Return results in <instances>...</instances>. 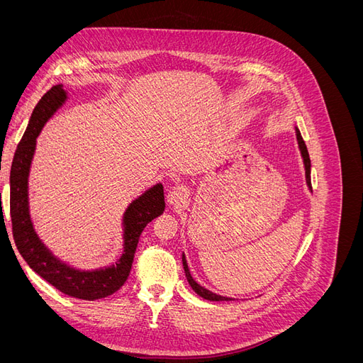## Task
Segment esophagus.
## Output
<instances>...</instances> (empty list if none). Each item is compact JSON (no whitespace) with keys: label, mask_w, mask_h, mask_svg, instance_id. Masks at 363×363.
<instances>
[{"label":"esophagus","mask_w":363,"mask_h":363,"mask_svg":"<svg viewBox=\"0 0 363 363\" xmlns=\"http://www.w3.org/2000/svg\"><path fill=\"white\" fill-rule=\"evenodd\" d=\"M189 192L184 186H174V188L168 192V203L172 206H184L188 203Z\"/></svg>","instance_id":"34e87169"}]
</instances>
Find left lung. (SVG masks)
Returning a JSON list of instances; mask_svg holds the SVG:
<instances>
[{"mask_svg":"<svg viewBox=\"0 0 363 363\" xmlns=\"http://www.w3.org/2000/svg\"><path fill=\"white\" fill-rule=\"evenodd\" d=\"M295 130H296V140H298V147H300L301 156H303V160H304L306 182H307V184H309V188H312V183H311V157H309V151H307V147H306L304 140H303V138H301L300 130H298V128H295ZM182 260H183V268H184L186 279H188V281H189V284L192 286V289H194L196 294H199L200 296H203V298H206V300H211V301H230V300H232V298H227V296L216 295V294H213V292H211V291H207L206 288L200 286V284L196 283V281L192 279V276H191L189 268H188V263H186L184 255L182 256Z\"/></svg>","mask_w":363,"mask_h":363,"instance_id":"8db88e82","label":"left lung"}]
</instances>
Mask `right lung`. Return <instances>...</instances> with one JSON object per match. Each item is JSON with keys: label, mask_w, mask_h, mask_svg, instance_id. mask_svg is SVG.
Returning <instances> with one entry per match:
<instances>
[{"label": "right lung", "mask_w": 363, "mask_h": 363, "mask_svg": "<svg viewBox=\"0 0 363 363\" xmlns=\"http://www.w3.org/2000/svg\"><path fill=\"white\" fill-rule=\"evenodd\" d=\"M65 100H67V92L63 91V84L52 86L36 104L26 133L18 144L12 169H10L12 233L21 256L42 279H45L60 292L75 296V298L98 300L112 295L125 283L142 230L164 211L163 186L156 184L155 188L142 194L138 200L128 206L124 215V255L115 265L95 271H79L54 257L47 247L40 242L35 228H33L28 213L27 183L30 163L35 155L36 138L43 124L65 103Z\"/></svg>", "instance_id": "right-lung-1"}]
</instances>
